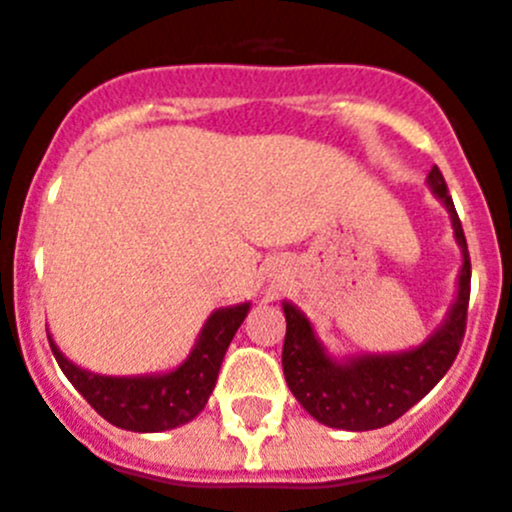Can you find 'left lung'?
I'll return each instance as SVG.
<instances>
[{
	"label": "left lung",
	"mask_w": 512,
	"mask_h": 512,
	"mask_svg": "<svg viewBox=\"0 0 512 512\" xmlns=\"http://www.w3.org/2000/svg\"><path fill=\"white\" fill-rule=\"evenodd\" d=\"M428 184L441 197L443 205L449 207L456 241L464 248L459 297L451 307L449 320L443 323L436 336L408 354L364 356L348 364H336L315 341L305 315L284 302V318H287V336H284L282 348L284 379L302 408L330 428L374 431V428L395 423L441 382L459 354L464 333H467L472 261H469L467 238L456 215L454 200L449 197V187L443 182L438 166H433L428 174Z\"/></svg>",
	"instance_id": "obj_1"
}]
</instances>
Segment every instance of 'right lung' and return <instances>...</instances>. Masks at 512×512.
<instances>
[{
  "label": "right lung",
  "mask_w": 512,
  "mask_h": 512,
  "mask_svg": "<svg viewBox=\"0 0 512 512\" xmlns=\"http://www.w3.org/2000/svg\"><path fill=\"white\" fill-rule=\"evenodd\" d=\"M246 312L248 305L212 312L192 356L176 372L161 377H99L63 359L51 336L48 341L61 372L104 420L125 431L158 433L189 423L202 413L215 390L225 351Z\"/></svg>",
  "instance_id": "right-lung-1"
}]
</instances>
